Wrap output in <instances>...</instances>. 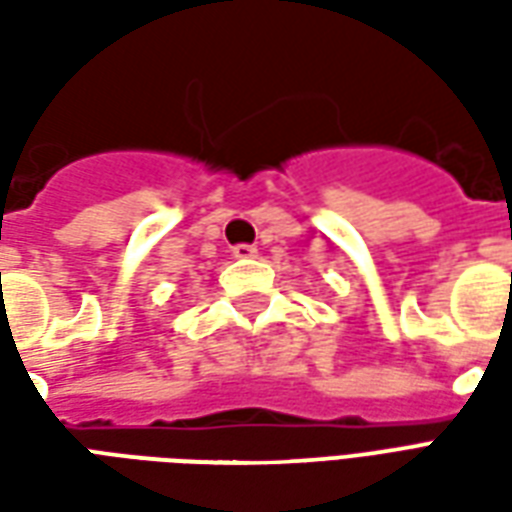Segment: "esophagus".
I'll return each instance as SVG.
<instances>
[{"label": "esophagus", "mask_w": 512, "mask_h": 512, "mask_svg": "<svg viewBox=\"0 0 512 512\" xmlns=\"http://www.w3.org/2000/svg\"><path fill=\"white\" fill-rule=\"evenodd\" d=\"M233 257H238V260H249V257H257V249L252 244H235Z\"/></svg>", "instance_id": "1"}]
</instances>
